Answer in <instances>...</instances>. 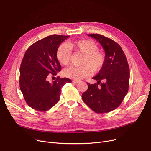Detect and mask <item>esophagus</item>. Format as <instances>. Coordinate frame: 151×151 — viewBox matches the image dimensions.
Returning a JSON list of instances; mask_svg holds the SVG:
<instances>
[{
	"label": "esophagus",
	"mask_w": 151,
	"mask_h": 151,
	"mask_svg": "<svg viewBox=\"0 0 151 151\" xmlns=\"http://www.w3.org/2000/svg\"><path fill=\"white\" fill-rule=\"evenodd\" d=\"M73 82L75 84H78V83H80V81L79 80H74V81H73Z\"/></svg>",
	"instance_id": "34e87169"
}]
</instances>
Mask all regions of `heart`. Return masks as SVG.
Segmentation results:
<instances>
[{
    "mask_svg": "<svg viewBox=\"0 0 151 151\" xmlns=\"http://www.w3.org/2000/svg\"><path fill=\"white\" fill-rule=\"evenodd\" d=\"M96 42L89 40L76 41L68 42L67 44H62L58 46L56 56L61 64L67 65L70 61L71 50L83 54L80 67H69L65 69L64 75L72 80H79L89 76L91 69L94 71H99L103 66L105 57L102 52L98 50Z\"/></svg>",
    "mask_w": 151,
    "mask_h": 151,
    "instance_id": "b5f03b06",
    "label": "heart"
}]
</instances>
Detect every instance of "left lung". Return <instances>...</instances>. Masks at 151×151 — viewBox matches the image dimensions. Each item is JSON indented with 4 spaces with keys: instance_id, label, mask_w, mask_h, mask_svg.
Segmentation results:
<instances>
[{
    "instance_id": "1",
    "label": "left lung",
    "mask_w": 151,
    "mask_h": 151,
    "mask_svg": "<svg viewBox=\"0 0 151 151\" xmlns=\"http://www.w3.org/2000/svg\"><path fill=\"white\" fill-rule=\"evenodd\" d=\"M88 36L101 44L105 50V60L99 73L93 78L97 83H87L88 88L83 93L82 99L96 113H108L120 106L128 93V63L119 44L101 35Z\"/></svg>"
}]
</instances>
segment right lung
I'll return each mask as SVG.
<instances>
[{
	"label": "right lung",
	"instance_id": "add662e5",
	"mask_svg": "<svg viewBox=\"0 0 151 151\" xmlns=\"http://www.w3.org/2000/svg\"><path fill=\"white\" fill-rule=\"evenodd\" d=\"M69 36L53 35L34 44L26 51L19 69V87L24 99L32 109L45 112L60 99L62 88L71 83L67 78L48 81L61 70L56 53L60 44Z\"/></svg>",
	"mask_w": 151,
	"mask_h": 151
}]
</instances>
